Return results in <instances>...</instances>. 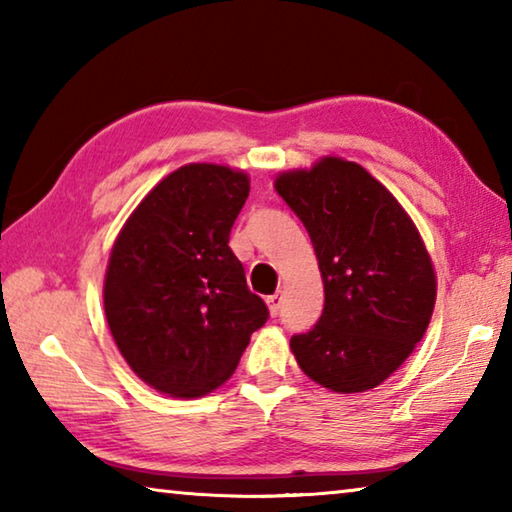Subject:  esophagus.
Instances as JSON below:
<instances>
[{"mask_svg":"<svg viewBox=\"0 0 512 512\" xmlns=\"http://www.w3.org/2000/svg\"><path fill=\"white\" fill-rule=\"evenodd\" d=\"M266 305H268V311H271V316L280 314V309H282V293L277 291V293H273V296H268L266 298Z\"/></svg>","mask_w":512,"mask_h":512,"instance_id":"esophagus-1","label":"esophagus"}]
</instances>
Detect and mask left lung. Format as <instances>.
<instances>
[{"label": "left lung", "instance_id": "obj_1", "mask_svg": "<svg viewBox=\"0 0 512 512\" xmlns=\"http://www.w3.org/2000/svg\"><path fill=\"white\" fill-rule=\"evenodd\" d=\"M275 189L309 232L323 275L318 323L291 336L298 366L334 393H363L402 366L427 332L436 273L397 198L357 162L323 158Z\"/></svg>", "mask_w": 512, "mask_h": 512}]
</instances>
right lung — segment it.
<instances>
[{
  "label": "right lung",
  "instance_id": "1",
  "mask_svg": "<svg viewBox=\"0 0 512 512\" xmlns=\"http://www.w3.org/2000/svg\"><path fill=\"white\" fill-rule=\"evenodd\" d=\"M248 192L244 171L185 164L146 194L112 246L103 282L112 339L155 391L212 393L268 320L228 246Z\"/></svg>",
  "mask_w": 512,
  "mask_h": 512
}]
</instances>
